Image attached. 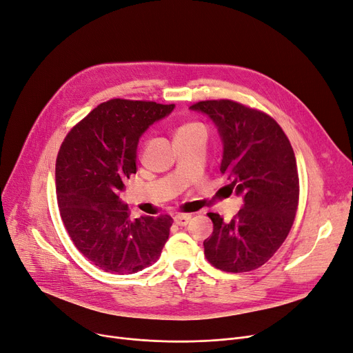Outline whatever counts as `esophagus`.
<instances>
[{"label": "esophagus", "mask_w": 353, "mask_h": 353, "mask_svg": "<svg viewBox=\"0 0 353 353\" xmlns=\"http://www.w3.org/2000/svg\"><path fill=\"white\" fill-rule=\"evenodd\" d=\"M192 219L190 213H177L174 216V223L179 226H186Z\"/></svg>", "instance_id": "1"}]
</instances>
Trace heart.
<instances>
[{
	"label": "heart",
	"mask_w": 353,
	"mask_h": 353,
	"mask_svg": "<svg viewBox=\"0 0 353 353\" xmlns=\"http://www.w3.org/2000/svg\"><path fill=\"white\" fill-rule=\"evenodd\" d=\"M197 128H202V125L197 124V122H183V124H180V125L176 128V135L186 134V132H190V131L197 130Z\"/></svg>",
	"instance_id": "1"
}]
</instances>
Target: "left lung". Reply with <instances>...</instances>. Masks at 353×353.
I'll use <instances>...</instances> for the list:
<instances>
[{
    "label": "left lung",
    "mask_w": 353,
    "mask_h": 353,
    "mask_svg": "<svg viewBox=\"0 0 353 353\" xmlns=\"http://www.w3.org/2000/svg\"><path fill=\"white\" fill-rule=\"evenodd\" d=\"M190 110L206 114L223 143L221 173L243 206L225 222L208 213L212 236L205 256L218 270L247 272L264 265L285 241L299 206V172L287 135L268 114L231 99L201 101Z\"/></svg>",
    "instance_id": "obj_1"
}]
</instances>
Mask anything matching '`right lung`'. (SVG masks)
I'll list each match as a JSON object with an SVG mask.
<instances>
[{
  "instance_id": "1",
  "label": "right lung",
  "mask_w": 353,
  "mask_h": 353,
  "mask_svg": "<svg viewBox=\"0 0 353 353\" xmlns=\"http://www.w3.org/2000/svg\"><path fill=\"white\" fill-rule=\"evenodd\" d=\"M173 108L174 103L110 99L78 122L60 145V218L74 247L105 272L124 275L147 268L157 261L168 239L172 216L131 219L119 193L137 173L140 137Z\"/></svg>"
}]
</instances>
